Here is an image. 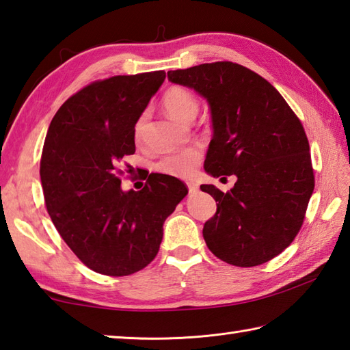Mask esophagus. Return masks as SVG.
Wrapping results in <instances>:
<instances>
[{
  "mask_svg": "<svg viewBox=\"0 0 350 350\" xmlns=\"http://www.w3.org/2000/svg\"><path fill=\"white\" fill-rule=\"evenodd\" d=\"M187 185H188V189H189L191 194H196V192H198V185H197V183H194V182H188Z\"/></svg>",
  "mask_w": 350,
  "mask_h": 350,
  "instance_id": "obj_1",
  "label": "esophagus"
}]
</instances>
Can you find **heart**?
<instances>
[{
	"label": "heart",
	"instance_id": "b5f03b06",
	"mask_svg": "<svg viewBox=\"0 0 350 350\" xmlns=\"http://www.w3.org/2000/svg\"><path fill=\"white\" fill-rule=\"evenodd\" d=\"M162 105L168 114L182 122H192L198 114L200 102L197 96L185 87H171L162 96ZM148 114L141 113L133 124V138L141 141L144 137ZM203 159V148L192 146L180 152L165 154L156 163V170L173 177H191Z\"/></svg>",
	"mask_w": 350,
	"mask_h": 350
}]
</instances>
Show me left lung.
I'll return each mask as SVG.
<instances>
[{
	"label": "left lung",
	"instance_id": "1",
	"mask_svg": "<svg viewBox=\"0 0 350 350\" xmlns=\"http://www.w3.org/2000/svg\"><path fill=\"white\" fill-rule=\"evenodd\" d=\"M168 79L209 102L213 138L204 161L207 173L237 177L227 192L200 187L218 202L203 227L207 248L233 266L269 262L299 233L314 189L301 120L277 88L237 63L170 70Z\"/></svg>",
	"mask_w": 350,
	"mask_h": 350
}]
</instances>
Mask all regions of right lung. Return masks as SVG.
<instances>
[{"label": "right lung", "instance_id": "right-lung-1", "mask_svg": "<svg viewBox=\"0 0 350 350\" xmlns=\"http://www.w3.org/2000/svg\"><path fill=\"white\" fill-rule=\"evenodd\" d=\"M165 79V72L93 81L72 94L44 138L40 179L57 232L92 271L124 277L152 262L162 226L188 188L152 173L141 191L123 192L124 156L135 153L133 124Z\"/></svg>", "mask_w": 350, "mask_h": 350}]
</instances>
